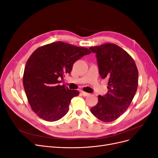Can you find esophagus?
<instances>
[{"label": "esophagus", "mask_w": 158, "mask_h": 158, "mask_svg": "<svg viewBox=\"0 0 158 158\" xmlns=\"http://www.w3.org/2000/svg\"><path fill=\"white\" fill-rule=\"evenodd\" d=\"M81 93L82 94V95H84V96H88V95H89L88 93H87V92H83V91H82V92H81Z\"/></svg>", "instance_id": "1"}]
</instances>
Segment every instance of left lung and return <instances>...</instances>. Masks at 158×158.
Returning <instances> with one entry per match:
<instances>
[{"instance_id": "obj_1", "label": "left lung", "mask_w": 158, "mask_h": 158, "mask_svg": "<svg viewBox=\"0 0 158 158\" xmlns=\"http://www.w3.org/2000/svg\"><path fill=\"white\" fill-rule=\"evenodd\" d=\"M89 49L96 54L102 78L108 80L107 93L99 95L97 105L90 111L100 121L111 122L126 111L135 97L138 82L136 65L130 55L115 44Z\"/></svg>"}]
</instances>
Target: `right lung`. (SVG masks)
I'll use <instances>...</instances> for the list:
<instances>
[{
    "mask_svg": "<svg viewBox=\"0 0 158 158\" xmlns=\"http://www.w3.org/2000/svg\"><path fill=\"white\" fill-rule=\"evenodd\" d=\"M89 49L56 41L37 48L27 60L23 84L32 110L44 120L52 122L68 113L73 98L78 90L69 89L59 83L64 74L73 69V64Z\"/></svg>",
    "mask_w": 158,
    "mask_h": 158,
    "instance_id": "obj_1",
    "label": "right lung"
}]
</instances>
